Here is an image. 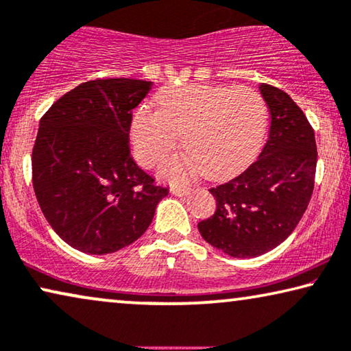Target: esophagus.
Returning a JSON list of instances; mask_svg holds the SVG:
<instances>
[{
  "label": "esophagus",
  "instance_id": "esophagus-1",
  "mask_svg": "<svg viewBox=\"0 0 351 351\" xmlns=\"http://www.w3.org/2000/svg\"><path fill=\"white\" fill-rule=\"evenodd\" d=\"M192 189L191 187H171V194L176 197H184L187 194H191Z\"/></svg>",
  "mask_w": 351,
  "mask_h": 351
}]
</instances>
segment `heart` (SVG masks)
Listing matches in <instances>:
<instances>
[{"instance_id": "obj_1", "label": "heart", "mask_w": 351, "mask_h": 351, "mask_svg": "<svg viewBox=\"0 0 351 351\" xmlns=\"http://www.w3.org/2000/svg\"><path fill=\"white\" fill-rule=\"evenodd\" d=\"M160 110L136 108L130 122L135 157L152 167L178 146L187 154L160 167L169 181H186L202 171L208 180L232 178L251 164L267 128V105L253 88L223 84L167 87L156 95Z\"/></svg>"}]
</instances>
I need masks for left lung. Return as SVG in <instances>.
Wrapping results in <instances>:
<instances>
[{
	"label": "left lung",
	"mask_w": 351,
	"mask_h": 351,
	"mask_svg": "<svg viewBox=\"0 0 351 351\" xmlns=\"http://www.w3.org/2000/svg\"><path fill=\"white\" fill-rule=\"evenodd\" d=\"M270 111L269 140L258 160L226 184L211 187L216 211L200 221L205 241L230 258H258L293 234L307 210L317 170L312 125L288 93L259 87Z\"/></svg>",
	"instance_id": "8db88e82"
}]
</instances>
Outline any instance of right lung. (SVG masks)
Segmentation results:
<instances>
[{"instance_id":"1","label":"right lung","mask_w":351,"mask_h":351,"mask_svg":"<svg viewBox=\"0 0 351 351\" xmlns=\"http://www.w3.org/2000/svg\"><path fill=\"white\" fill-rule=\"evenodd\" d=\"M151 81L95 79L79 84L39 121L33 187L47 223L87 254L116 253L147 230L169 189L130 156L132 110Z\"/></svg>"}]
</instances>
